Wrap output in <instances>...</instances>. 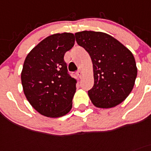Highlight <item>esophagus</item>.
<instances>
[{"label":"esophagus","instance_id":"esophagus-1","mask_svg":"<svg viewBox=\"0 0 151 151\" xmlns=\"http://www.w3.org/2000/svg\"><path fill=\"white\" fill-rule=\"evenodd\" d=\"M77 75L79 77H80V78H81V77H82V75H83V74H82V71H78L77 72Z\"/></svg>","mask_w":151,"mask_h":151}]
</instances>
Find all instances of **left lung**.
Listing matches in <instances>:
<instances>
[{"instance_id": "8db88e82", "label": "left lung", "mask_w": 151, "mask_h": 151, "mask_svg": "<svg viewBox=\"0 0 151 151\" xmlns=\"http://www.w3.org/2000/svg\"><path fill=\"white\" fill-rule=\"evenodd\" d=\"M77 43L88 53L94 73V86L88 91L91 103L107 109L120 104L134 86L137 67L133 53L112 36L102 32L75 33Z\"/></svg>"}]
</instances>
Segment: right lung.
Segmentation results:
<instances>
[{
    "instance_id": "obj_1",
    "label": "right lung",
    "mask_w": 151,
    "mask_h": 151,
    "mask_svg": "<svg viewBox=\"0 0 151 151\" xmlns=\"http://www.w3.org/2000/svg\"><path fill=\"white\" fill-rule=\"evenodd\" d=\"M74 41L73 33L53 34L39 42L25 59L21 75L24 93L44 116L59 118L72 108L77 80L68 74L64 55Z\"/></svg>"
}]
</instances>
